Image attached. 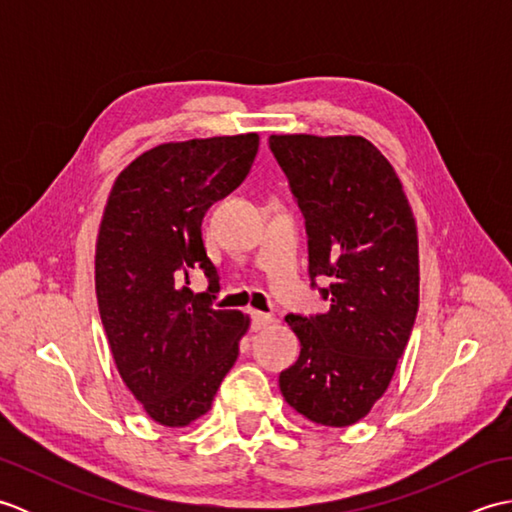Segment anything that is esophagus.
Instances as JSON below:
<instances>
[{
  "label": "esophagus",
  "instance_id": "1",
  "mask_svg": "<svg viewBox=\"0 0 512 512\" xmlns=\"http://www.w3.org/2000/svg\"><path fill=\"white\" fill-rule=\"evenodd\" d=\"M268 323H273V317H270V314L259 312V310H250V328L262 330Z\"/></svg>",
  "mask_w": 512,
  "mask_h": 512
}]
</instances>
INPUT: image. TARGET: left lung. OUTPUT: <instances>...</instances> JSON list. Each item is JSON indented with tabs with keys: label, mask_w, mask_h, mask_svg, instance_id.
I'll list each match as a JSON object with an SVG mask.
<instances>
[{
	"label": "left lung",
	"mask_w": 512,
	"mask_h": 512,
	"mask_svg": "<svg viewBox=\"0 0 512 512\" xmlns=\"http://www.w3.org/2000/svg\"><path fill=\"white\" fill-rule=\"evenodd\" d=\"M268 147L306 220L310 288L330 301L323 314L286 317L301 354L279 387L308 420L347 427L385 394L411 336L416 220L394 167L363 136H270Z\"/></svg>",
	"instance_id": "1"
}]
</instances>
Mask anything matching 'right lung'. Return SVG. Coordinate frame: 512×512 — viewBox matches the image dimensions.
Here are the masks:
<instances>
[{"instance_id": "right-lung-1", "label": "right lung", "mask_w": 512, "mask_h": 512, "mask_svg": "<svg viewBox=\"0 0 512 512\" xmlns=\"http://www.w3.org/2000/svg\"><path fill=\"white\" fill-rule=\"evenodd\" d=\"M259 136H215L145 151L116 178L96 242V299L118 374L151 418L187 427L211 409L248 319L215 310L220 277L202 220L248 176ZM210 288L193 296L188 277Z\"/></svg>"}]
</instances>
